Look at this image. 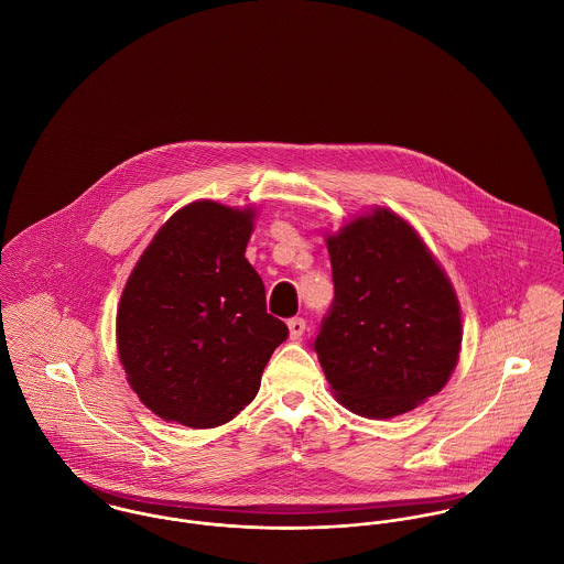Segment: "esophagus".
Wrapping results in <instances>:
<instances>
[{
  "mask_svg": "<svg viewBox=\"0 0 564 564\" xmlns=\"http://www.w3.org/2000/svg\"><path fill=\"white\" fill-rule=\"evenodd\" d=\"M289 332H291V338H293V340L302 338V334L306 332V322H304L302 317H293V319H289Z\"/></svg>",
  "mask_w": 564,
  "mask_h": 564,
  "instance_id": "34e87169",
  "label": "esophagus"
}]
</instances>
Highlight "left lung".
<instances>
[{
  "mask_svg": "<svg viewBox=\"0 0 564 564\" xmlns=\"http://www.w3.org/2000/svg\"><path fill=\"white\" fill-rule=\"evenodd\" d=\"M334 302L313 343L347 410L391 419L449 380L463 322L452 282L421 237L387 208L327 237Z\"/></svg>",
  "mask_w": 564,
  "mask_h": 564,
  "instance_id": "left-lung-1",
  "label": "left lung"
}]
</instances>
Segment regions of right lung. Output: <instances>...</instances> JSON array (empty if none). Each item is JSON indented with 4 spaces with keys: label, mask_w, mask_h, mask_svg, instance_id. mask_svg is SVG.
<instances>
[{
    "label": "right lung",
    "mask_w": 564,
    "mask_h": 564,
    "mask_svg": "<svg viewBox=\"0 0 564 564\" xmlns=\"http://www.w3.org/2000/svg\"><path fill=\"white\" fill-rule=\"evenodd\" d=\"M253 210L193 202L139 258L117 311L128 382L154 414L217 427L260 389L286 323L267 313L264 284L245 258Z\"/></svg>",
    "instance_id": "1"
}]
</instances>
